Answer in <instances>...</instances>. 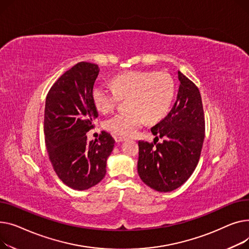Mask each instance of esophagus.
I'll list each match as a JSON object with an SVG mask.
<instances>
[{"label":"esophagus","mask_w":249,"mask_h":249,"mask_svg":"<svg viewBox=\"0 0 249 249\" xmlns=\"http://www.w3.org/2000/svg\"><path fill=\"white\" fill-rule=\"evenodd\" d=\"M114 140H115V142H121L125 141V138H123V137H115V138H114Z\"/></svg>","instance_id":"1"}]
</instances>
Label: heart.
<instances>
[{
  "instance_id": "b5f03b06",
  "label": "heart",
  "mask_w": 249,
  "mask_h": 249,
  "mask_svg": "<svg viewBox=\"0 0 249 249\" xmlns=\"http://www.w3.org/2000/svg\"><path fill=\"white\" fill-rule=\"evenodd\" d=\"M113 89L97 84L92 89V100L101 112H108L127 98L130 110L118 112L105 121V128L111 134L128 138L144 124L157 122L168 113L175 93L173 78L165 72L133 70L116 76Z\"/></svg>"
}]
</instances>
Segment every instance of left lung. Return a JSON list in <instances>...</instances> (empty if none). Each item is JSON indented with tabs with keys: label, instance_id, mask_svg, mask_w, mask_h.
<instances>
[{
	"label": "left lung",
	"instance_id": "left-lung-1",
	"mask_svg": "<svg viewBox=\"0 0 249 249\" xmlns=\"http://www.w3.org/2000/svg\"><path fill=\"white\" fill-rule=\"evenodd\" d=\"M177 100L164 120L151 130L163 142L139 141L138 173L159 192L182 186L196 169L205 138V120L198 87L178 71Z\"/></svg>",
	"mask_w": 249,
	"mask_h": 249
}]
</instances>
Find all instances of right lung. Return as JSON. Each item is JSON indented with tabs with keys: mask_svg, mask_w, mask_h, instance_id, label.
<instances>
[{
	"mask_svg": "<svg viewBox=\"0 0 249 249\" xmlns=\"http://www.w3.org/2000/svg\"><path fill=\"white\" fill-rule=\"evenodd\" d=\"M99 67L79 62L52 85L45 102L44 135L52 167L59 179L74 190L98 184L107 173V160L114 139L101 131L98 140L87 142L86 133L98 116L92 89Z\"/></svg>",
	"mask_w": 249,
	"mask_h": 249,
	"instance_id": "right-lung-1",
	"label": "right lung"
}]
</instances>
